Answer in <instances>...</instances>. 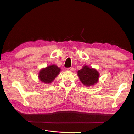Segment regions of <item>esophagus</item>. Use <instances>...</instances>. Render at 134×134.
Returning a JSON list of instances; mask_svg holds the SVG:
<instances>
[{
	"label": "esophagus",
	"instance_id": "obj_1",
	"mask_svg": "<svg viewBox=\"0 0 134 134\" xmlns=\"http://www.w3.org/2000/svg\"><path fill=\"white\" fill-rule=\"evenodd\" d=\"M67 70L69 71H73V68H69L67 69Z\"/></svg>",
	"mask_w": 134,
	"mask_h": 134
}]
</instances>
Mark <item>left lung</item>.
Wrapping results in <instances>:
<instances>
[{
    "label": "left lung",
    "mask_w": 134,
    "mask_h": 134,
    "mask_svg": "<svg viewBox=\"0 0 134 134\" xmlns=\"http://www.w3.org/2000/svg\"><path fill=\"white\" fill-rule=\"evenodd\" d=\"M80 82L86 87L92 86L98 82L99 73L96 69L84 65L77 72Z\"/></svg>",
    "instance_id": "left-lung-1"
}]
</instances>
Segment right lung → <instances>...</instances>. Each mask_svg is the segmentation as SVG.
<instances>
[{
    "mask_svg": "<svg viewBox=\"0 0 134 134\" xmlns=\"http://www.w3.org/2000/svg\"><path fill=\"white\" fill-rule=\"evenodd\" d=\"M60 71L61 69L56 65H51L40 70L38 76V78L43 83L50 84L59 74Z\"/></svg>",
    "mask_w": 134,
    "mask_h": 134,
    "instance_id": "add662e5",
    "label": "right lung"
}]
</instances>
